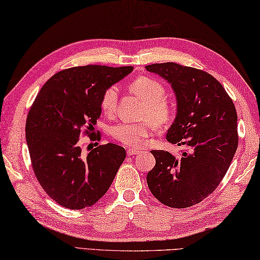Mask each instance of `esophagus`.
Instances as JSON below:
<instances>
[{"label":"esophagus","mask_w":260,"mask_h":260,"mask_svg":"<svg viewBox=\"0 0 260 260\" xmlns=\"http://www.w3.org/2000/svg\"><path fill=\"white\" fill-rule=\"evenodd\" d=\"M126 154H128V156H135V155L140 154V150L135 149V148H129L126 150Z\"/></svg>","instance_id":"34e87169"}]
</instances>
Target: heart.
<instances>
[{
	"mask_svg": "<svg viewBox=\"0 0 260 260\" xmlns=\"http://www.w3.org/2000/svg\"><path fill=\"white\" fill-rule=\"evenodd\" d=\"M132 94L145 103L143 116L148 117L159 126L170 123L173 120L175 109L172 103L165 99L166 89L158 80L149 77L137 78L129 85ZM117 103V90L115 87L106 88L102 94L101 107L105 114H112ZM154 123L149 121L131 123L120 122L111 126L110 134L119 143L130 147H139L148 139L155 130Z\"/></svg>",
	"mask_w": 260,
	"mask_h": 260,
	"instance_id": "obj_1",
	"label": "heart"
}]
</instances>
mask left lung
<instances>
[{
    "mask_svg": "<svg viewBox=\"0 0 260 260\" xmlns=\"http://www.w3.org/2000/svg\"><path fill=\"white\" fill-rule=\"evenodd\" d=\"M146 70L172 86L178 113L166 139L188 147L180 158L166 150H151L156 164L147 174V184L166 206L191 207L218 187L236 154V106L221 82L203 70L173 62L155 63Z\"/></svg>",
    "mask_w": 260,
    "mask_h": 260,
    "instance_id": "1",
    "label": "left lung"
}]
</instances>
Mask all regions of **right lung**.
<instances>
[{"label": "right lung", "mask_w": 260, "mask_h": 260, "mask_svg": "<svg viewBox=\"0 0 260 260\" xmlns=\"http://www.w3.org/2000/svg\"><path fill=\"white\" fill-rule=\"evenodd\" d=\"M132 70V67L69 68L52 76L34 101L26 121L32 170L44 191L61 206H92L106 193L123 163V147L100 145L86 154L79 137L91 139L102 113V94Z\"/></svg>", "instance_id": "1"}]
</instances>
